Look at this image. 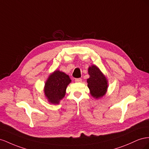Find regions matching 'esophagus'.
Returning a JSON list of instances; mask_svg holds the SVG:
<instances>
[{"mask_svg":"<svg viewBox=\"0 0 149 149\" xmlns=\"http://www.w3.org/2000/svg\"><path fill=\"white\" fill-rule=\"evenodd\" d=\"M75 81L76 82H82V79L81 78H77L75 79Z\"/></svg>","mask_w":149,"mask_h":149,"instance_id":"34e87169","label":"esophagus"}]
</instances>
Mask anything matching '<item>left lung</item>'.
I'll use <instances>...</instances> for the list:
<instances>
[{
	"label": "left lung",
	"instance_id": "8db88e82",
	"mask_svg": "<svg viewBox=\"0 0 149 149\" xmlns=\"http://www.w3.org/2000/svg\"><path fill=\"white\" fill-rule=\"evenodd\" d=\"M90 77L87 79L88 87L91 94L96 99L105 95L107 89V80L98 67L92 65L88 68Z\"/></svg>",
	"mask_w": 149,
	"mask_h": 149
}]
</instances>
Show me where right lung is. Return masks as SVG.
I'll list each match as a JSON object with an SVG mask.
<instances>
[{
    "label": "right lung",
    "instance_id": "1",
    "mask_svg": "<svg viewBox=\"0 0 149 149\" xmlns=\"http://www.w3.org/2000/svg\"><path fill=\"white\" fill-rule=\"evenodd\" d=\"M71 82L69 75L59 70L55 71L47 80L44 87L46 97L49 102L58 104L65 94L66 88Z\"/></svg>",
    "mask_w": 149,
    "mask_h": 149
}]
</instances>
